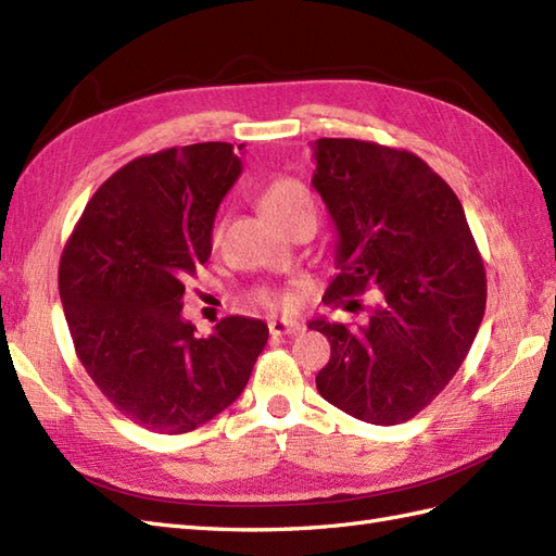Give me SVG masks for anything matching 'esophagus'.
Returning a JSON list of instances; mask_svg holds the SVG:
<instances>
[{"label": "esophagus", "mask_w": 556, "mask_h": 556, "mask_svg": "<svg viewBox=\"0 0 556 556\" xmlns=\"http://www.w3.org/2000/svg\"><path fill=\"white\" fill-rule=\"evenodd\" d=\"M303 332V325L301 323H293V320H269V334L271 337H293Z\"/></svg>", "instance_id": "esophagus-1"}]
</instances>
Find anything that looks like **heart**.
Instances as JSON below:
<instances>
[{"label": "heart", "mask_w": 556, "mask_h": 556, "mask_svg": "<svg viewBox=\"0 0 556 556\" xmlns=\"http://www.w3.org/2000/svg\"><path fill=\"white\" fill-rule=\"evenodd\" d=\"M260 207H263L265 215L285 227L287 222L301 215H315L313 207V198L301 181L289 179V176H279V179L269 181L263 193H260ZM219 236V229H215V239ZM265 305H271V308H289L291 299L289 293H279V291H263L257 296Z\"/></svg>", "instance_id": "obj_1"}]
</instances>
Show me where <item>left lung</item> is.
Returning <instances> with one entry per match:
<instances>
[{
  "mask_svg": "<svg viewBox=\"0 0 556 556\" xmlns=\"http://www.w3.org/2000/svg\"><path fill=\"white\" fill-rule=\"evenodd\" d=\"M313 186L339 233V275L325 303L368 323L313 320L332 346L317 392L349 416L396 425L430 406L468 356L488 279L466 212L440 174L408 150L356 138L315 140Z\"/></svg>",
  "mask_w": 556,
  "mask_h": 556,
  "instance_id": "1",
  "label": "left lung"
}]
</instances>
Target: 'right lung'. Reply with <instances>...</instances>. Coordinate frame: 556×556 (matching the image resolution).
Returning a JSON list of instances; mask_svg holds the SVG:
<instances>
[{"label": "right lung", "mask_w": 556, "mask_h": 556, "mask_svg": "<svg viewBox=\"0 0 556 556\" xmlns=\"http://www.w3.org/2000/svg\"><path fill=\"white\" fill-rule=\"evenodd\" d=\"M241 174L231 143L143 155L83 210L59 263L76 356L110 404L160 434L191 432L231 406L265 349L263 320L231 315L210 337L181 317L207 263L222 198Z\"/></svg>", "instance_id": "add662e5"}]
</instances>
